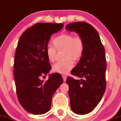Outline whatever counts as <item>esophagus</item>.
<instances>
[{
    "label": "esophagus",
    "instance_id": "1",
    "mask_svg": "<svg viewBox=\"0 0 121 121\" xmlns=\"http://www.w3.org/2000/svg\"><path fill=\"white\" fill-rule=\"evenodd\" d=\"M62 77H63V80H64V82H65L66 80V77L65 75H63Z\"/></svg>",
    "mask_w": 121,
    "mask_h": 121
}]
</instances>
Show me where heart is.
I'll return each instance as SVG.
<instances>
[{
	"label": "heart",
	"instance_id": "heart-1",
	"mask_svg": "<svg viewBox=\"0 0 121 121\" xmlns=\"http://www.w3.org/2000/svg\"><path fill=\"white\" fill-rule=\"evenodd\" d=\"M53 45L49 44L45 49L46 55L50 62L55 59L56 50L64 49L66 60L57 62L52 66V71L60 74H66L73 67V61H78L82 58L85 50V43L80 35L65 33L59 35L52 40Z\"/></svg>",
	"mask_w": 121,
	"mask_h": 121
}]
</instances>
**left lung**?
<instances>
[{
    "mask_svg": "<svg viewBox=\"0 0 121 121\" xmlns=\"http://www.w3.org/2000/svg\"><path fill=\"white\" fill-rule=\"evenodd\" d=\"M66 29L78 33L85 43L83 56L71 71V74L81 79L68 77L66 82L72 111L77 114H87L98 104L105 91L104 48L96 30L88 23L75 22L66 25Z\"/></svg>",
    "mask_w": 121,
    "mask_h": 121,
    "instance_id": "obj_1",
    "label": "left lung"
}]
</instances>
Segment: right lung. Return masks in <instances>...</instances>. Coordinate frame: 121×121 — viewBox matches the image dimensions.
<instances>
[{
    "label": "right lung",
    "mask_w": 121,
    "mask_h": 121,
    "mask_svg": "<svg viewBox=\"0 0 121 121\" xmlns=\"http://www.w3.org/2000/svg\"><path fill=\"white\" fill-rule=\"evenodd\" d=\"M63 27V24L37 23L18 41L13 68L17 94L21 105L32 114L41 115L50 110L53 95L63 82L59 73L50 74L46 81L41 80L51 69L46 48L52 34Z\"/></svg>",
    "instance_id": "1"
}]
</instances>
